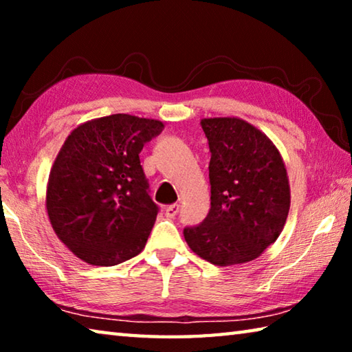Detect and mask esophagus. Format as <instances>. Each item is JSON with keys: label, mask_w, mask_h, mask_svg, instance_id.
Wrapping results in <instances>:
<instances>
[{"label": "esophagus", "mask_w": 352, "mask_h": 352, "mask_svg": "<svg viewBox=\"0 0 352 352\" xmlns=\"http://www.w3.org/2000/svg\"><path fill=\"white\" fill-rule=\"evenodd\" d=\"M178 210H180V206H178L177 204H174V205H169V206L166 208V210H164L166 217H169V219L175 217V216H177V212H178Z\"/></svg>", "instance_id": "esophagus-1"}]
</instances>
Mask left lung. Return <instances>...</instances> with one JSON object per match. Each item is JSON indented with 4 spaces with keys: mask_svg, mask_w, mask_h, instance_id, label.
Here are the masks:
<instances>
[{
    "mask_svg": "<svg viewBox=\"0 0 352 352\" xmlns=\"http://www.w3.org/2000/svg\"><path fill=\"white\" fill-rule=\"evenodd\" d=\"M211 152V210L184 228L189 248L214 265L245 264L275 242L290 210L281 153L259 129L241 118H205Z\"/></svg>",
    "mask_w": 352,
    "mask_h": 352,
    "instance_id": "left-lung-1",
    "label": "left lung"
}]
</instances>
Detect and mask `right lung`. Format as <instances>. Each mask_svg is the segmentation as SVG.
<instances>
[{
	"label": "right lung",
	"mask_w": 352,
	"mask_h": 352,
	"mask_svg": "<svg viewBox=\"0 0 352 352\" xmlns=\"http://www.w3.org/2000/svg\"><path fill=\"white\" fill-rule=\"evenodd\" d=\"M157 119L118 113L77 126L65 140L46 186L52 230L77 258L110 267L140 254L158 214L140 162L162 133Z\"/></svg>",
	"instance_id": "obj_1"
}]
</instances>
